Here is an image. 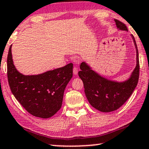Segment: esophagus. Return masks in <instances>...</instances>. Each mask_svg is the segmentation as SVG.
<instances>
[{
	"instance_id": "esophagus-1",
	"label": "esophagus",
	"mask_w": 149,
	"mask_h": 149,
	"mask_svg": "<svg viewBox=\"0 0 149 149\" xmlns=\"http://www.w3.org/2000/svg\"><path fill=\"white\" fill-rule=\"evenodd\" d=\"M73 73H74V74L75 75H76L77 74L78 71H77V68H75V67L74 68V69H73Z\"/></svg>"
}]
</instances>
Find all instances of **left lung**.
<instances>
[{
  "instance_id": "obj_1",
  "label": "left lung",
  "mask_w": 149,
  "mask_h": 149,
  "mask_svg": "<svg viewBox=\"0 0 149 149\" xmlns=\"http://www.w3.org/2000/svg\"><path fill=\"white\" fill-rule=\"evenodd\" d=\"M118 29L127 31L124 24L114 19ZM136 49V66L127 79L123 81L110 80L102 76L83 62L78 72L84 82L85 93L90 104L96 109L103 112L116 110L127 101L137 86L139 75V62L137 44L134 37L132 35Z\"/></svg>"
}]
</instances>
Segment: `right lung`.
I'll list each match as a JSON object with an SVG mask.
<instances>
[{
  "label": "right lung",
  "instance_id": "1",
  "mask_svg": "<svg viewBox=\"0 0 149 149\" xmlns=\"http://www.w3.org/2000/svg\"><path fill=\"white\" fill-rule=\"evenodd\" d=\"M7 75L12 94L22 107L34 116L49 118L62 107L64 90L73 75V64L41 74L24 75L14 64L11 45Z\"/></svg>",
  "mask_w": 149,
  "mask_h": 149
}]
</instances>
